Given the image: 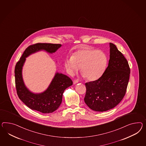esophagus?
<instances>
[{"label":"esophagus","mask_w":146,"mask_h":146,"mask_svg":"<svg viewBox=\"0 0 146 146\" xmlns=\"http://www.w3.org/2000/svg\"><path fill=\"white\" fill-rule=\"evenodd\" d=\"M78 80H74V81H73V83H74V84H77V83H78Z\"/></svg>","instance_id":"obj_1"}]
</instances>
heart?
Segmentation results:
<instances>
[{"mask_svg": "<svg viewBox=\"0 0 146 146\" xmlns=\"http://www.w3.org/2000/svg\"><path fill=\"white\" fill-rule=\"evenodd\" d=\"M108 61L107 56L103 51L85 48L76 52L73 56L67 58L64 66L71 74L80 68L83 77L89 81H95L103 75Z\"/></svg>", "mask_w": 146, "mask_h": 146, "instance_id": "heart-1", "label": "heart"}]
</instances>
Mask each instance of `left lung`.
I'll use <instances>...</instances> for the list:
<instances>
[{
    "instance_id": "left-lung-1",
    "label": "left lung",
    "mask_w": 146,
    "mask_h": 146,
    "mask_svg": "<svg viewBox=\"0 0 146 146\" xmlns=\"http://www.w3.org/2000/svg\"><path fill=\"white\" fill-rule=\"evenodd\" d=\"M130 74L127 60L115 45L110 43L108 67L98 79L85 84L86 105L97 112L115 107L125 94Z\"/></svg>"
}]
</instances>
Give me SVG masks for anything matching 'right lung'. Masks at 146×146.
I'll return each mask as SVG.
<instances>
[{
	"label": "right lung",
	"instance_id": "right-lung-1",
	"mask_svg": "<svg viewBox=\"0 0 146 146\" xmlns=\"http://www.w3.org/2000/svg\"><path fill=\"white\" fill-rule=\"evenodd\" d=\"M62 46L51 43H37L29 46L17 62L15 68V84L19 99L29 108L43 113H52L62 103L64 91L72 85V81L67 75L56 72L48 87L44 92L35 93L26 87L23 78V67L26 58L41 51L52 54Z\"/></svg>",
	"mask_w": 146,
	"mask_h": 146
}]
</instances>
